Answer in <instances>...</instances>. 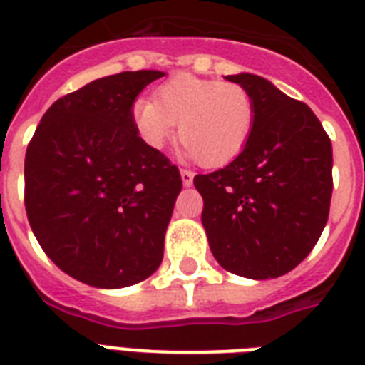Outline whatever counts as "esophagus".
Listing matches in <instances>:
<instances>
[{"instance_id": "34e87169", "label": "esophagus", "mask_w": 365, "mask_h": 365, "mask_svg": "<svg viewBox=\"0 0 365 365\" xmlns=\"http://www.w3.org/2000/svg\"><path fill=\"white\" fill-rule=\"evenodd\" d=\"M180 174H182L183 185H185V187H189V185L193 183V172L187 170V168H182V170H180Z\"/></svg>"}]
</instances>
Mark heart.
Segmentation results:
<instances>
[{"label": "heart", "instance_id": "b5f03b06", "mask_svg": "<svg viewBox=\"0 0 365 365\" xmlns=\"http://www.w3.org/2000/svg\"><path fill=\"white\" fill-rule=\"evenodd\" d=\"M138 134L149 148L160 149L178 123L180 155L216 168L237 159L255 126V100L239 83L180 73L155 91L153 100H138Z\"/></svg>", "mask_w": 365, "mask_h": 365}]
</instances>
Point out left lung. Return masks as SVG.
I'll return each mask as SVG.
<instances>
[{"label": "left lung", "instance_id": "left-lung-1", "mask_svg": "<svg viewBox=\"0 0 365 365\" xmlns=\"http://www.w3.org/2000/svg\"><path fill=\"white\" fill-rule=\"evenodd\" d=\"M255 100V126L242 153L195 176L202 225L225 271L265 280L311 254L329 216L331 140L307 104L259 76H227Z\"/></svg>", "mask_w": 365, "mask_h": 365}]
</instances>
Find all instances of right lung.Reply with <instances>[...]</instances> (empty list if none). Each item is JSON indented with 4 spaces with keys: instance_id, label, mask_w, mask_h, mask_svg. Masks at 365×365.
<instances>
[{
    "instance_id": "1",
    "label": "right lung",
    "mask_w": 365,
    "mask_h": 365,
    "mask_svg": "<svg viewBox=\"0 0 365 365\" xmlns=\"http://www.w3.org/2000/svg\"><path fill=\"white\" fill-rule=\"evenodd\" d=\"M163 76L123 71L66 94L26 149L31 231L62 271L88 286H132L163 261L182 176L138 136L132 115L138 94Z\"/></svg>"
}]
</instances>
